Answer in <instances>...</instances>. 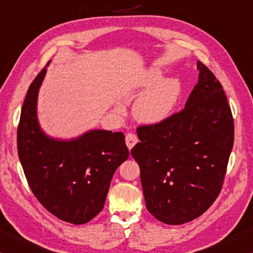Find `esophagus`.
<instances>
[{
  "mask_svg": "<svg viewBox=\"0 0 253 253\" xmlns=\"http://www.w3.org/2000/svg\"><path fill=\"white\" fill-rule=\"evenodd\" d=\"M139 142V139H137V136L135 134L133 133H128L126 135V144L127 147H128V149H132V148L135 146V144Z\"/></svg>",
  "mask_w": 253,
  "mask_h": 253,
  "instance_id": "1",
  "label": "esophagus"
}]
</instances>
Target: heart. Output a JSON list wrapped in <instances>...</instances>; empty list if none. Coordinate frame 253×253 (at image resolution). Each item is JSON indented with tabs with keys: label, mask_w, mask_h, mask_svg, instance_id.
Returning a JSON list of instances; mask_svg holds the SVG:
<instances>
[{
	"label": "heart",
	"mask_w": 253,
	"mask_h": 253,
	"mask_svg": "<svg viewBox=\"0 0 253 253\" xmlns=\"http://www.w3.org/2000/svg\"><path fill=\"white\" fill-rule=\"evenodd\" d=\"M162 73L151 69L140 81L139 86L149 87L134 104L133 114L136 120L146 125L164 121L172 112L179 96V82L174 79L162 80Z\"/></svg>",
	"instance_id": "obj_1"
}]
</instances>
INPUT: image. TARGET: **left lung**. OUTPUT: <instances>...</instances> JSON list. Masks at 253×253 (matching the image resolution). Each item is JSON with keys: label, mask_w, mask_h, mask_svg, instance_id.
<instances>
[{"label": "left lung", "mask_w": 253, "mask_h": 253, "mask_svg": "<svg viewBox=\"0 0 253 253\" xmlns=\"http://www.w3.org/2000/svg\"><path fill=\"white\" fill-rule=\"evenodd\" d=\"M185 109L137 128L130 151L141 172L147 210L167 224H183L211 206L234 144V119L221 83L200 61Z\"/></svg>", "instance_id": "8db88e82"}]
</instances>
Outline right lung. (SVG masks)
Listing matches in <instances>:
<instances>
[{
    "instance_id": "add662e5",
    "label": "right lung",
    "mask_w": 253,
    "mask_h": 253,
    "mask_svg": "<svg viewBox=\"0 0 253 253\" xmlns=\"http://www.w3.org/2000/svg\"><path fill=\"white\" fill-rule=\"evenodd\" d=\"M46 67L33 80L23 103L17 129L18 157L40 204L60 220L84 224L103 210L113 174L129 151L121 132L92 129L70 140L43 133L37 100Z\"/></svg>"
}]
</instances>
